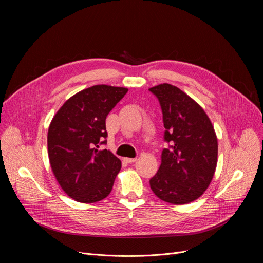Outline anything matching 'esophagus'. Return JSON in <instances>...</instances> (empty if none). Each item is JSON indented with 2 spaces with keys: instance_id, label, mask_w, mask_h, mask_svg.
<instances>
[{
  "instance_id": "1",
  "label": "esophagus",
  "mask_w": 263,
  "mask_h": 263,
  "mask_svg": "<svg viewBox=\"0 0 263 263\" xmlns=\"http://www.w3.org/2000/svg\"><path fill=\"white\" fill-rule=\"evenodd\" d=\"M123 161H126L127 163H134L136 161V158H133V159H131V158H123Z\"/></svg>"
}]
</instances>
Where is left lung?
Masks as SVG:
<instances>
[{
    "mask_svg": "<svg viewBox=\"0 0 263 263\" xmlns=\"http://www.w3.org/2000/svg\"><path fill=\"white\" fill-rule=\"evenodd\" d=\"M160 101L171 144L162 151L158 173L150 187L161 200L186 204L209 187L217 164V137L203 108L189 95L168 83L149 88Z\"/></svg>",
    "mask_w": 263,
    "mask_h": 263,
    "instance_id": "8db88e82",
    "label": "left lung"
}]
</instances>
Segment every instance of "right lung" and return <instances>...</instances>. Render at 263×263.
<instances>
[{"instance_id": "obj_1", "label": "right lung", "mask_w": 263, "mask_h": 263, "mask_svg": "<svg viewBox=\"0 0 263 263\" xmlns=\"http://www.w3.org/2000/svg\"><path fill=\"white\" fill-rule=\"evenodd\" d=\"M128 88L93 85L70 97L51 120L48 156L53 175L76 201L92 203L112 191L121 168L109 150H99L107 136L105 119Z\"/></svg>"}]
</instances>
